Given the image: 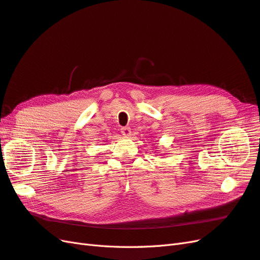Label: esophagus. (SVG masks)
<instances>
[{
	"label": "esophagus",
	"mask_w": 260,
	"mask_h": 260,
	"mask_svg": "<svg viewBox=\"0 0 260 260\" xmlns=\"http://www.w3.org/2000/svg\"><path fill=\"white\" fill-rule=\"evenodd\" d=\"M121 133L123 136H129L131 135V128L129 127H122Z\"/></svg>",
	"instance_id": "obj_1"
}]
</instances>
